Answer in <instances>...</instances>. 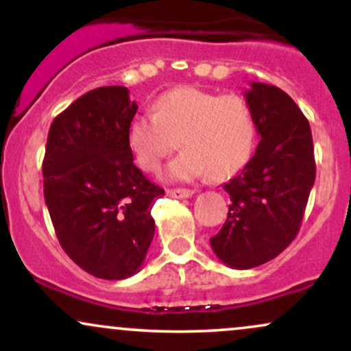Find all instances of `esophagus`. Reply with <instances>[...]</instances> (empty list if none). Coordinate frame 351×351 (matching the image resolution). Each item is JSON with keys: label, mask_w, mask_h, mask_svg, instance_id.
Masks as SVG:
<instances>
[{"label": "esophagus", "mask_w": 351, "mask_h": 351, "mask_svg": "<svg viewBox=\"0 0 351 351\" xmlns=\"http://www.w3.org/2000/svg\"><path fill=\"white\" fill-rule=\"evenodd\" d=\"M167 195L171 196V198L183 199V198H191L193 191L186 188H173V189H167Z\"/></svg>", "instance_id": "34e87169"}]
</instances>
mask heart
I'll list each match as a JSON object with an SVG mask.
<instances>
[{"mask_svg":"<svg viewBox=\"0 0 351 351\" xmlns=\"http://www.w3.org/2000/svg\"><path fill=\"white\" fill-rule=\"evenodd\" d=\"M257 127L247 100L196 87L165 92L153 114H138L127 125V145L134 162L147 173L160 170L165 156L181 152L168 165L167 178L189 181L234 175L251 158Z\"/></svg>","mask_w":351,"mask_h":351,"instance_id":"heart-1","label":"heart"}]
</instances>
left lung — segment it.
Instances as JSON below:
<instances>
[{
    "label": "left lung",
    "instance_id": "obj_1",
    "mask_svg": "<svg viewBox=\"0 0 351 351\" xmlns=\"http://www.w3.org/2000/svg\"><path fill=\"white\" fill-rule=\"evenodd\" d=\"M261 142L234 178L226 223L209 239L217 259L232 269H252L274 259L300 229L315 158L308 120L284 90L251 82L244 92Z\"/></svg>",
    "mask_w": 351,
    "mask_h": 351
}]
</instances>
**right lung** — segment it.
Returning <instances> with one entry per match:
<instances>
[{"mask_svg": "<svg viewBox=\"0 0 351 351\" xmlns=\"http://www.w3.org/2000/svg\"><path fill=\"white\" fill-rule=\"evenodd\" d=\"M128 88L88 90L51 123L43 162L44 199L60 245L80 269L107 280L140 271L165 189L135 167L127 125Z\"/></svg>", "mask_w": 351, "mask_h": 351, "instance_id": "add662e5", "label": "right lung"}]
</instances>
